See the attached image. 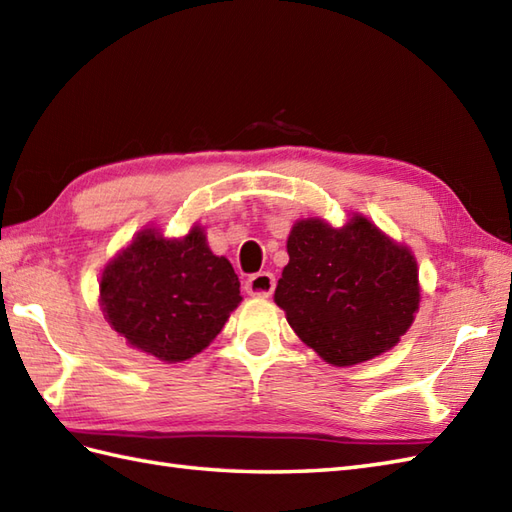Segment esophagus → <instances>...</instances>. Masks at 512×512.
<instances>
[{"mask_svg":"<svg viewBox=\"0 0 512 512\" xmlns=\"http://www.w3.org/2000/svg\"><path fill=\"white\" fill-rule=\"evenodd\" d=\"M246 294L251 296H259V298H266L274 292V277L270 272H257V274H251V277L246 279V285H244Z\"/></svg>","mask_w":512,"mask_h":512,"instance_id":"1","label":"esophagus"}]
</instances>
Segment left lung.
<instances>
[{"mask_svg":"<svg viewBox=\"0 0 512 512\" xmlns=\"http://www.w3.org/2000/svg\"><path fill=\"white\" fill-rule=\"evenodd\" d=\"M287 255L274 303L324 361H368L409 331L419 307L417 264L368 218L355 216L344 229L300 220Z\"/></svg>","mask_w":512,"mask_h":512,"instance_id":"left-lung-1","label":"left lung"}]
</instances>
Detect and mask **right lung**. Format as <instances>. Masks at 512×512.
Returning <instances> with one entry per match:
<instances>
[{
  "mask_svg": "<svg viewBox=\"0 0 512 512\" xmlns=\"http://www.w3.org/2000/svg\"><path fill=\"white\" fill-rule=\"evenodd\" d=\"M240 281L194 227L183 240L147 229L101 277V307L112 329L162 361H186L222 331L240 305Z\"/></svg>",
  "mask_w": 512,
  "mask_h": 512,
  "instance_id": "obj_1",
  "label": "right lung"
}]
</instances>
